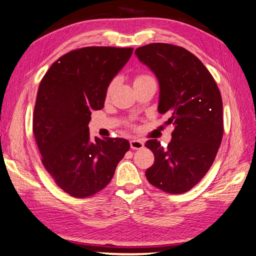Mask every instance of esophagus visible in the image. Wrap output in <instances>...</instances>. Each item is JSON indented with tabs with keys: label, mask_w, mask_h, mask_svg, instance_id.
Masks as SVG:
<instances>
[{
	"label": "esophagus",
	"mask_w": 256,
	"mask_h": 256,
	"mask_svg": "<svg viewBox=\"0 0 256 256\" xmlns=\"http://www.w3.org/2000/svg\"><path fill=\"white\" fill-rule=\"evenodd\" d=\"M130 146H131L132 149H136V150H138V149H142L144 146V141L141 140H136V138H133V140L130 141Z\"/></svg>",
	"instance_id": "esophagus-1"
}]
</instances>
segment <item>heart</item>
I'll use <instances>...</instances> for the list:
<instances>
[{
	"label": "heart",
	"mask_w": 256,
	"mask_h": 256,
	"mask_svg": "<svg viewBox=\"0 0 256 256\" xmlns=\"http://www.w3.org/2000/svg\"><path fill=\"white\" fill-rule=\"evenodd\" d=\"M150 79H152V78H150L148 76H138L136 78V80H134V84H136V82H141V81H146V80H150ZM112 88V84L110 86V90Z\"/></svg>",
	"instance_id": "b5f03b06"
}]
</instances>
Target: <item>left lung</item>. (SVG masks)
I'll list each match as a JSON object with an SVG mask.
<instances>
[{
	"label": "left lung",
	"mask_w": 256,
	"mask_h": 256,
	"mask_svg": "<svg viewBox=\"0 0 256 256\" xmlns=\"http://www.w3.org/2000/svg\"><path fill=\"white\" fill-rule=\"evenodd\" d=\"M136 55L157 78L158 112L174 126L167 148L157 140L146 142L154 154L146 180L167 193L188 192L210 170L222 144V94L208 68L183 47L154 42L138 47Z\"/></svg>",
	"instance_id": "1"
}]
</instances>
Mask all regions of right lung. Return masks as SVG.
<instances>
[{
	"label": "right lung",
	"instance_id": "1",
	"mask_svg": "<svg viewBox=\"0 0 256 256\" xmlns=\"http://www.w3.org/2000/svg\"><path fill=\"white\" fill-rule=\"evenodd\" d=\"M132 48L84 47L63 55L38 88L32 128L42 162L64 192L86 198L112 180L130 149L122 138H90L92 112L104 107L108 86Z\"/></svg>",
	"mask_w": 256,
	"mask_h": 256
}]
</instances>
